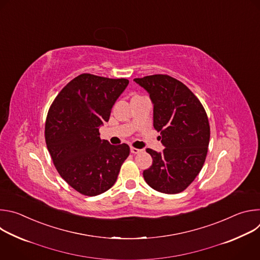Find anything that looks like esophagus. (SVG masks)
<instances>
[{
	"label": "esophagus",
	"mask_w": 260,
	"mask_h": 260,
	"mask_svg": "<svg viewBox=\"0 0 260 260\" xmlns=\"http://www.w3.org/2000/svg\"><path fill=\"white\" fill-rule=\"evenodd\" d=\"M131 152H132V153H134V154H138V153L143 152V149H138V148L131 147Z\"/></svg>",
	"instance_id": "obj_1"
}]
</instances>
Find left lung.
<instances>
[{
    "label": "left lung",
    "instance_id": "1",
    "mask_svg": "<svg viewBox=\"0 0 260 260\" xmlns=\"http://www.w3.org/2000/svg\"><path fill=\"white\" fill-rule=\"evenodd\" d=\"M149 93L153 104V126L160 132L162 152L147 148L152 166L143 172L154 190L175 194L186 189L201 172L210 141L206 111L193 92L164 74L134 79Z\"/></svg>",
    "mask_w": 260,
    "mask_h": 260
}]
</instances>
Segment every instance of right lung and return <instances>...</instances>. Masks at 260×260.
<instances>
[{
    "instance_id": "add662e5",
    "label": "right lung",
    "mask_w": 260,
    "mask_h": 260,
    "mask_svg": "<svg viewBox=\"0 0 260 260\" xmlns=\"http://www.w3.org/2000/svg\"><path fill=\"white\" fill-rule=\"evenodd\" d=\"M127 84L124 78L81 74L60 90L49 108L47 149L60 177L81 194L94 197L112 187L129 155L128 145H111L99 133Z\"/></svg>"
}]
</instances>
